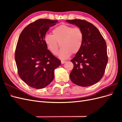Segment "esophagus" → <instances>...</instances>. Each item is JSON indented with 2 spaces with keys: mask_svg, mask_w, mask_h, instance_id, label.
Listing matches in <instances>:
<instances>
[{
  "mask_svg": "<svg viewBox=\"0 0 122 122\" xmlns=\"http://www.w3.org/2000/svg\"><path fill=\"white\" fill-rule=\"evenodd\" d=\"M66 61H61V64H65V62H66Z\"/></svg>",
  "mask_w": 122,
  "mask_h": 122,
  "instance_id": "obj_1",
  "label": "esophagus"
}]
</instances>
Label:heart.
I'll use <instances>...</instances> for the list:
<instances>
[{
	"label": "heart",
	"mask_w": 122,
	"mask_h": 122,
	"mask_svg": "<svg viewBox=\"0 0 122 122\" xmlns=\"http://www.w3.org/2000/svg\"><path fill=\"white\" fill-rule=\"evenodd\" d=\"M53 35L47 34L44 36V42L53 55L57 53L60 45L62 48L59 51L58 56L62 60L68 58L71 54L78 53L82 46L83 34L79 27L61 25L55 28Z\"/></svg>",
	"instance_id": "heart-1"
}]
</instances>
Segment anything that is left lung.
<instances>
[{
  "label": "left lung",
  "mask_w": 122,
  "mask_h": 122,
  "mask_svg": "<svg viewBox=\"0 0 122 122\" xmlns=\"http://www.w3.org/2000/svg\"><path fill=\"white\" fill-rule=\"evenodd\" d=\"M81 29L82 46L71 61L74 67L70 78L77 86L86 87L99 82L104 75L108 61L106 44L97 28L80 19L66 20Z\"/></svg>",
  "instance_id": "8db88e82"
}]
</instances>
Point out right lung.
<instances>
[{"label": "right lung", "mask_w": 122, "mask_h": 122, "mask_svg": "<svg viewBox=\"0 0 122 122\" xmlns=\"http://www.w3.org/2000/svg\"><path fill=\"white\" fill-rule=\"evenodd\" d=\"M57 20L41 19L21 32L15 51V61L20 78L36 89L45 87L54 79V71L61 61L47 49L44 38Z\"/></svg>", "instance_id": "right-lung-1"}]
</instances>
